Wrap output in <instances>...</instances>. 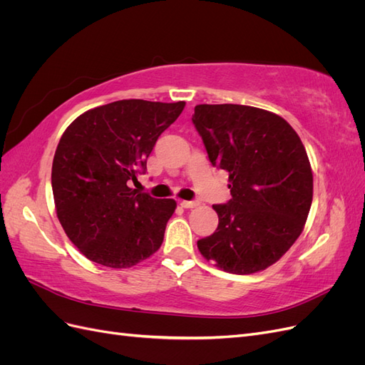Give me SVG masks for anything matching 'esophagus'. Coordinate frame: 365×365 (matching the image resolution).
<instances>
[{
    "label": "esophagus",
    "mask_w": 365,
    "mask_h": 365,
    "mask_svg": "<svg viewBox=\"0 0 365 365\" xmlns=\"http://www.w3.org/2000/svg\"><path fill=\"white\" fill-rule=\"evenodd\" d=\"M197 204H200L197 201H181V207H184V208H193Z\"/></svg>",
    "instance_id": "esophagus-1"
}]
</instances>
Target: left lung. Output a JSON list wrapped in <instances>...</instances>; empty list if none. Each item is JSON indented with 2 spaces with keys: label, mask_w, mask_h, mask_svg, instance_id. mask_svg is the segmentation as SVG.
I'll use <instances>...</instances> for the list:
<instances>
[{
  "label": "left lung",
  "mask_w": 365,
  "mask_h": 365,
  "mask_svg": "<svg viewBox=\"0 0 365 365\" xmlns=\"http://www.w3.org/2000/svg\"><path fill=\"white\" fill-rule=\"evenodd\" d=\"M192 121L233 196L213 205L219 225L197 250L231 274L267 269L294 245L311 210L314 176L300 137L280 115L245 105H196Z\"/></svg>",
  "instance_id": "1"
}]
</instances>
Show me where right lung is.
<instances>
[{"instance_id": "obj_1", "label": "right lung", "mask_w": 365, "mask_h": 365, "mask_svg": "<svg viewBox=\"0 0 365 365\" xmlns=\"http://www.w3.org/2000/svg\"><path fill=\"white\" fill-rule=\"evenodd\" d=\"M185 102L117 101L65 129L51 168L54 207L65 235L86 259L130 268L163 244L175 200L138 193L128 182L146 170L158 137Z\"/></svg>"}]
</instances>
